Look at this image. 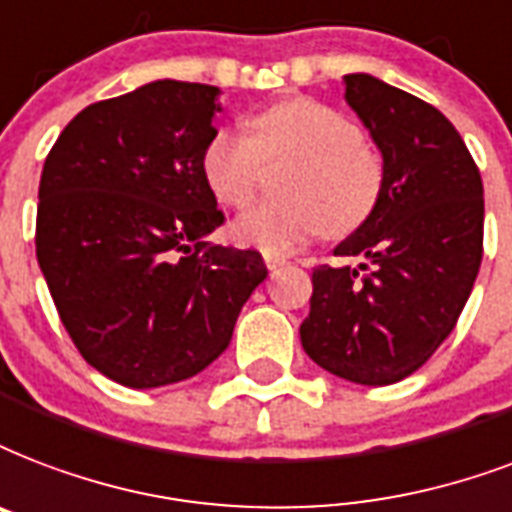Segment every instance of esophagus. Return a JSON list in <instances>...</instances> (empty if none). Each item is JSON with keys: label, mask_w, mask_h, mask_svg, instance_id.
Returning <instances> with one entry per match:
<instances>
[{"label": "esophagus", "mask_w": 512, "mask_h": 512, "mask_svg": "<svg viewBox=\"0 0 512 512\" xmlns=\"http://www.w3.org/2000/svg\"><path fill=\"white\" fill-rule=\"evenodd\" d=\"M263 260H265V265H268V271H279V268H282V265L287 263V260H284V257L271 255V252H265Z\"/></svg>", "instance_id": "34e87169"}]
</instances>
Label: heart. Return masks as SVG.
I'll return each instance as SVG.
<instances>
[{
	"label": "heart",
	"instance_id": "b5f03b06",
	"mask_svg": "<svg viewBox=\"0 0 512 512\" xmlns=\"http://www.w3.org/2000/svg\"><path fill=\"white\" fill-rule=\"evenodd\" d=\"M292 158L282 174L284 201L257 206L233 222L239 244L287 255L325 228L346 236L376 209L384 163L360 128L325 101L287 99L249 117V134L217 128L201 150V174L222 206L255 198L260 163Z\"/></svg>",
	"mask_w": 512,
	"mask_h": 512
}]
</instances>
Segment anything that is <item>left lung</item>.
Returning a JSON list of instances; mask_svg holds the SVG:
<instances>
[{"label":"left lung","instance_id":"8db88e82","mask_svg":"<svg viewBox=\"0 0 512 512\" xmlns=\"http://www.w3.org/2000/svg\"><path fill=\"white\" fill-rule=\"evenodd\" d=\"M343 85L384 158V187L368 220L335 247L365 263L319 265L311 276L300 343L327 373L386 386L435 354L473 292L483 182L459 131L432 104L373 74H346Z\"/></svg>","mask_w":512,"mask_h":512}]
</instances>
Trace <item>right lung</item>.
Masks as SVG:
<instances>
[{"label": "right lung", "mask_w": 512, "mask_h": 512, "mask_svg": "<svg viewBox=\"0 0 512 512\" xmlns=\"http://www.w3.org/2000/svg\"><path fill=\"white\" fill-rule=\"evenodd\" d=\"M220 88L155 80L85 107L53 144L37 206V260L88 365L155 389L228 349L268 276L255 249L209 244L222 225L201 174Z\"/></svg>", "instance_id": "1"}]
</instances>
